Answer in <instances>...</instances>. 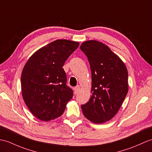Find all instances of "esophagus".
I'll use <instances>...</instances> for the list:
<instances>
[{
	"label": "esophagus",
	"instance_id": "1",
	"mask_svg": "<svg viewBox=\"0 0 152 152\" xmlns=\"http://www.w3.org/2000/svg\"><path fill=\"white\" fill-rule=\"evenodd\" d=\"M81 90V87L80 86H77L76 87H75V88H74V91H75V93L76 94L78 93Z\"/></svg>",
	"mask_w": 152,
	"mask_h": 152
}]
</instances>
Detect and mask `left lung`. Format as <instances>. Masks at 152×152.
Returning a JSON list of instances; mask_svg holds the SVG:
<instances>
[{
    "instance_id": "left-lung-1",
    "label": "left lung",
    "mask_w": 152,
    "mask_h": 152,
    "mask_svg": "<svg viewBox=\"0 0 152 152\" xmlns=\"http://www.w3.org/2000/svg\"><path fill=\"white\" fill-rule=\"evenodd\" d=\"M80 49L89 60L91 70V93L89 102L82 105L85 117L102 124L115 116L128 92V75L122 60L106 45L90 40Z\"/></svg>"
}]
</instances>
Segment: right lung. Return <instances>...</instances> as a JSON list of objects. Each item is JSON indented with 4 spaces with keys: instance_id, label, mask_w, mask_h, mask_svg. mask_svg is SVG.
Returning a JSON list of instances; mask_svg holds the SVG:
<instances>
[{
    "instance_id": "obj_1",
    "label": "right lung",
    "mask_w": 152,
    "mask_h": 152,
    "mask_svg": "<svg viewBox=\"0 0 152 152\" xmlns=\"http://www.w3.org/2000/svg\"><path fill=\"white\" fill-rule=\"evenodd\" d=\"M79 42L58 39L37 50L28 59L21 74V91L30 112L43 121L59 117L73 92L66 86L63 65Z\"/></svg>"
}]
</instances>
